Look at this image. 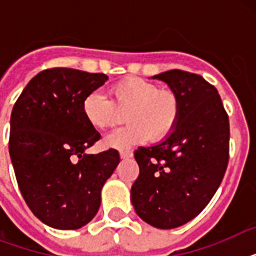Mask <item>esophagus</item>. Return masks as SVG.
I'll return each mask as SVG.
<instances>
[{"mask_svg":"<svg viewBox=\"0 0 256 256\" xmlns=\"http://www.w3.org/2000/svg\"><path fill=\"white\" fill-rule=\"evenodd\" d=\"M120 160H128V158H132V152H120Z\"/></svg>","mask_w":256,"mask_h":256,"instance_id":"esophagus-1","label":"esophagus"}]
</instances>
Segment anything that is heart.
<instances>
[{
	"mask_svg": "<svg viewBox=\"0 0 256 256\" xmlns=\"http://www.w3.org/2000/svg\"><path fill=\"white\" fill-rule=\"evenodd\" d=\"M110 92L112 102L100 92H88L82 100V114L96 128L112 126L118 118L116 108H128L124 120L128 124L104 136V148L128 150L150 136L160 140L178 124L180 100L170 88H158L146 80L128 77L112 85Z\"/></svg>",
	"mask_w": 256,
	"mask_h": 256,
	"instance_id": "obj_1",
	"label": "heart"
}]
</instances>
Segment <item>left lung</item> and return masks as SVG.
Here are the masks:
<instances>
[{
    "instance_id": "obj_1",
    "label": "left lung",
    "mask_w": 256,
    "mask_h": 256,
    "mask_svg": "<svg viewBox=\"0 0 256 256\" xmlns=\"http://www.w3.org/2000/svg\"><path fill=\"white\" fill-rule=\"evenodd\" d=\"M152 78L178 94L180 114L166 138L134 152L140 176L132 203L142 220L168 230L194 219L218 190L228 164L230 128L218 90L203 77L174 69Z\"/></svg>"
}]
</instances>
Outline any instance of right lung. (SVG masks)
Returning a JSON list of instances; mask_svg holds the SVG:
<instances>
[{
	"instance_id": "1",
	"label": "right lung",
	"mask_w": 256,
	"mask_h": 256,
	"mask_svg": "<svg viewBox=\"0 0 256 256\" xmlns=\"http://www.w3.org/2000/svg\"><path fill=\"white\" fill-rule=\"evenodd\" d=\"M108 80L68 68L44 70L12 112L9 154L20 191L32 212L57 230H77L96 216L100 190L120 164L114 148L86 152L100 136L82 114V100Z\"/></svg>"
}]
</instances>
